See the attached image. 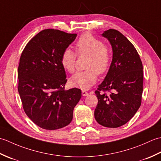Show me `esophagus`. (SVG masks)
I'll use <instances>...</instances> for the list:
<instances>
[{
	"label": "esophagus",
	"mask_w": 161,
	"mask_h": 161,
	"mask_svg": "<svg viewBox=\"0 0 161 161\" xmlns=\"http://www.w3.org/2000/svg\"><path fill=\"white\" fill-rule=\"evenodd\" d=\"M81 94H82V95L83 96H88V93L87 91H81Z\"/></svg>",
	"instance_id": "34e87169"
}]
</instances>
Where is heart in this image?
I'll list each match as a JSON object with an SVG mask.
<instances>
[{
	"mask_svg": "<svg viewBox=\"0 0 161 161\" xmlns=\"http://www.w3.org/2000/svg\"><path fill=\"white\" fill-rule=\"evenodd\" d=\"M77 54L90 56L86 64L87 70L79 71L70 78V83L74 86L87 90L97 81V73H107L111 64V54L107 46L102 41L89 32L83 34L76 43ZM77 54L70 48H66L61 57L62 66L69 73L75 68Z\"/></svg>",
	"mask_w": 161,
	"mask_h": 161,
	"instance_id": "heart-1",
	"label": "heart"
}]
</instances>
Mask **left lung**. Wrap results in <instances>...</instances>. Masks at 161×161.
I'll use <instances>...</instances> for the list:
<instances>
[{
    "label": "left lung",
    "instance_id": "left-lung-1",
    "mask_svg": "<svg viewBox=\"0 0 161 161\" xmlns=\"http://www.w3.org/2000/svg\"><path fill=\"white\" fill-rule=\"evenodd\" d=\"M102 35L111 43L113 59L107 75L95 92L98 103L94 115L100 125L117 128L129 122L141 105L142 64L135 47L122 33L109 29Z\"/></svg>",
    "mask_w": 161,
    "mask_h": 161
}]
</instances>
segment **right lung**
<instances>
[{"label":"right lung","mask_w":161,"mask_h":161,"mask_svg":"<svg viewBox=\"0 0 161 161\" xmlns=\"http://www.w3.org/2000/svg\"><path fill=\"white\" fill-rule=\"evenodd\" d=\"M77 34L46 29L30 41L18 68V91L24 111L39 127L55 130L69 125L81 97L77 88L65 90L66 75L61 63L64 50Z\"/></svg>","instance_id":"right-lung-1"}]
</instances>
